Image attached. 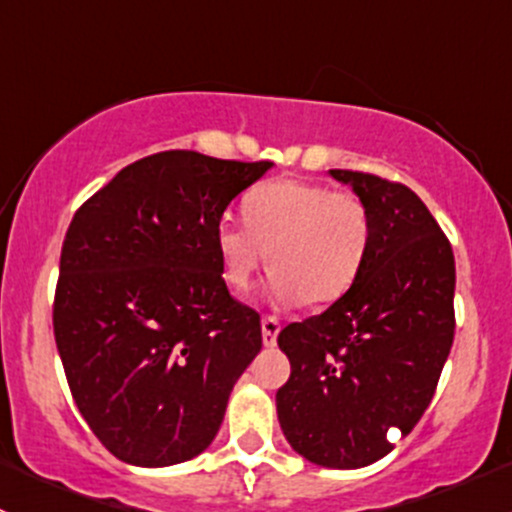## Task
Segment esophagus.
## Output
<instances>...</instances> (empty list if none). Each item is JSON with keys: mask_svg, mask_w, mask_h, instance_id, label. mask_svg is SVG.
<instances>
[{"mask_svg": "<svg viewBox=\"0 0 512 512\" xmlns=\"http://www.w3.org/2000/svg\"><path fill=\"white\" fill-rule=\"evenodd\" d=\"M277 334H280V319L262 317V342H265V347H275Z\"/></svg>", "mask_w": 512, "mask_h": 512, "instance_id": "esophagus-1", "label": "esophagus"}]
</instances>
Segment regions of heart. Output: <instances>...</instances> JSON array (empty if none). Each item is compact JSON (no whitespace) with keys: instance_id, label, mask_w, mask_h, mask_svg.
<instances>
[{"instance_id":"obj_1","label":"heart","mask_w":512,"mask_h":512,"mask_svg":"<svg viewBox=\"0 0 512 512\" xmlns=\"http://www.w3.org/2000/svg\"><path fill=\"white\" fill-rule=\"evenodd\" d=\"M242 213L245 223L215 227L220 272L232 292H247L265 262L280 304L337 302L359 280L374 235L359 195L280 178L252 190Z\"/></svg>"}]
</instances>
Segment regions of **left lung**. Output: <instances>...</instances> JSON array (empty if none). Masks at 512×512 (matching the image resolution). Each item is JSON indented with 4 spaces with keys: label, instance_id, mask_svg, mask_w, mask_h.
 Listing matches in <instances>:
<instances>
[{
    "label": "left lung",
    "instance_id": "8db88e82",
    "mask_svg": "<svg viewBox=\"0 0 512 512\" xmlns=\"http://www.w3.org/2000/svg\"><path fill=\"white\" fill-rule=\"evenodd\" d=\"M371 213L359 280L327 312L277 337L292 364L277 391L289 446L327 468H361L421 421L451 354L456 262L414 190L359 170H329Z\"/></svg>",
    "mask_w": 512,
    "mask_h": 512
}]
</instances>
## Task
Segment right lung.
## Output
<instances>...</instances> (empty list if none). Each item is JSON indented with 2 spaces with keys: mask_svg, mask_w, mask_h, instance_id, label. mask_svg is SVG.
<instances>
[{
  "mask_svg": "<svg viewBox=\"0 0 512 512\" xmlns=\"http://www.w3.org/2000/svg\"><path fill=\"white\" fill-rule=\"evenodd\" d=\"M270 168L153 153L91 195L66 230L56 347L81 416L131 466L203 453L262 349L260 314L227 292L215 227Z\"/></svg>",
  "mask_w": 512,
  "mask_h": 512,
  "instance_id": "right-lung-1",
  "label": "right lung"
}]
</instances>
